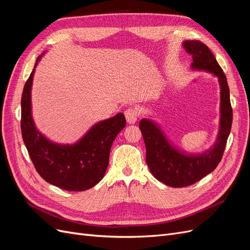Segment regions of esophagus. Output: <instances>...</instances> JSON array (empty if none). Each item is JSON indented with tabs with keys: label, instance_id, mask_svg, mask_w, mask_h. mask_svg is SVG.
<instances>
[{
	"label": "esophagus",
	"instance_id": "1",
	"mask_svg": "<svg viewBox=\"0 0 250 250\" xmlns=\"http://www.w3.org/2000/svg\"><path fill=\"white\" fill-rule=\"evenodd\" d=\"M125 118L129 124H134L139 118V110L135 107H130L125 110Z\"/></svg>",
	"mask_w": 250,
	"mask_h": 250
}]
</instances>
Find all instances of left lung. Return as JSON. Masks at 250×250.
Masks as SVG:
<instances>
[{
	"instance_id": "8db88e82",
	"label": "left lung",
	"mask_w": 250,
	"mask_h": 250,
	"mask_svg": "<svg viewBox=\"0 0 250 250\" xmlns=\"http://www.w3.org/2000/svg\"><path fill=\"white\" fill-rule=\"evenodd\" d=\"M183 46L193 57L192 70L206 71L218 78L220 84V125L213 146L202 153L190 154L174 146L154 121H140L148 167L157 180L172 188L191 186L216 169L222 158L232 123L228 80L213 53L199 41H185Z\"/></svg>"
}]
</instances>
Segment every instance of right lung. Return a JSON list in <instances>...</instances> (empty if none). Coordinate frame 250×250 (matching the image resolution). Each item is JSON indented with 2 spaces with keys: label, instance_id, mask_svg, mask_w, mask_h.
<instances>
[{
  "label": "right lung",
  "instance_id": "obj_1",
  "mask_svg": "<svg viewBox=\"0 0 250 250\" xmlns=\"http://www.w3.org/2000/svg\"><path fill=\"white\" fill-rule=\"evenodd\" d=\"M37 57L21 95V137L36 171L47 183L66 191H85L106 172L109 152L118 133L126 126L123 113L96 123L74 144H57L37 130L32 118L31 88Z\"/></svg>",
  "mask_w": 250,
  "mask_h": 250
}]
</instances>
